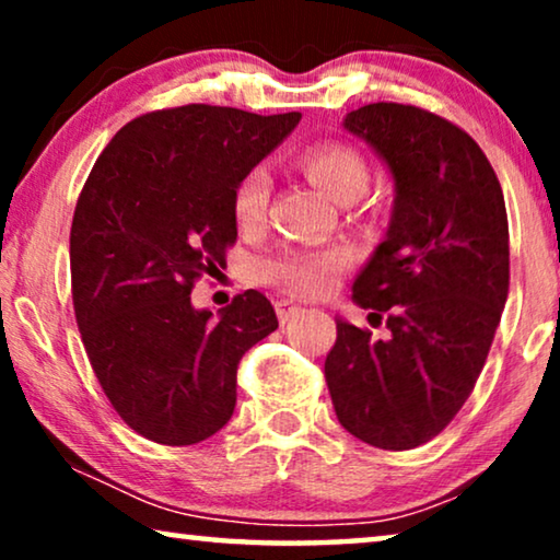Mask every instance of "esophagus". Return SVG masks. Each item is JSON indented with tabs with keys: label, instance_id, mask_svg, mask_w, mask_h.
<instances>
[{
	"label": "esophagus",
	"instance_id": "1",
	"mask_svg": "<svg viewBox=\"0 0 560 560\" xmlns=\"http://www.w3.org/2000/svg\"><path fill=\"white\" fill-rule=\"evenodd\" d=\"M275 308H278V318L282 324H288V320H293L303 313V308L293 301V298H280V301L275 303Z\"/></svg>",
	"mask_w": 560,
	"mask_h": 560
}]
</instances>
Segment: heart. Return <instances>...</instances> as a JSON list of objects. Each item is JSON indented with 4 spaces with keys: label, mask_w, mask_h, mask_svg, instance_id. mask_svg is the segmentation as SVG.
Wrapping results in <instances>:
<instances>
[{
    "label": "heart",
    "mask_w": 560,
    "mask_h": 560,
    "mask_svg": "<svg viewBox=\"0 0 560 560\" xmlns=\"http://www.w3.org/2000/svg\"><path fill=\"white\" fill-rule=\"evenodd\" d=\"M301 167L318 188H324L339 203L357 201L370 186V165L349 144H313L303 152ZM267 198H270V178L262 167H257L236 188L234 209L242 226H255L265 217ZM341 265V252L334 249L288 252V255L265 265V278L282 282L301 295H320L331 285Z\"/></svg>",
    "instance_id": "obj_1"
}]
</instances>
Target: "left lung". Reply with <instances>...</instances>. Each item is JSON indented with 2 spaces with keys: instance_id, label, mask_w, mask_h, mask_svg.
I'll use <instances>...</instances> for the list:
<instances>
[{
  "instance_id": "left-lung-1",
  "label": "left lung",
  "mask_w": 560,
  "mask_h": 560,
  "mask_svg": "<svg viewBox=\"0 0 560 560\" xmlns=\"http://www.w3.org/2000/svg\"><path fill=\"white\" fill-rule=\"evenodd\" d=\"M343 129L374 150L395 183L385 240L354 280V301L387 336L336 318L324 374L339 423L387 451L446 428L487 362L510 290L500 180L477 142L435 114L366 104Z\"/></svg>"
}]
</instances>
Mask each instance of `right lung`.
Masks as SVG:
<instances>
[{
	"instance_id": "1",
	"label": "right lung",
	"mask_w": 560,
	"mask_h": 560,
	"mask_svg": "<svg viewBox=\"0 0 560 560\" xmlns=\"http://www.w3.org/2000/svg\"><path fill=\"white\" fill-rule=\"evenodd\" d=\"M301 114L188 104L142 114L98 155L71 226V285L89 362L121 420L163 446L221 431L244 351L278 328L257 290L217 316L190 290L226 265L234 198Z\"/></svg>"
}]
</instances>
